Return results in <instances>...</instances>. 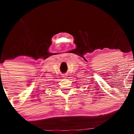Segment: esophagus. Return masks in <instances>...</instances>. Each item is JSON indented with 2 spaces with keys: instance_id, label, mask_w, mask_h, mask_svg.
<instances>
[{
  "instance_id": "obj_1",
  "label": "esophagus",
  "mask_w": 134,
  "mask_h": 134,
  "mask_svg": "<svg viewBox=\"0 0 134 134\" xmlns=\"http://www.w3.org/2000/svg\"><path fill=\"white\" fill-rule=\"evenodd\" d=\"M64 76H65V75H64ZM63 77H64V78H66V76H63Z\"/></svg>"
}]
</instances>
